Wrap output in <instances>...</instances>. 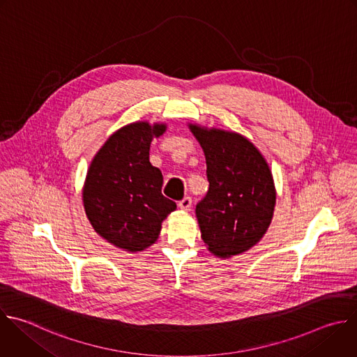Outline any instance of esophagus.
Wrapping results in <instances>:
<instances>
[{"mask_svg":"<svg viewBox=\"0 0 357 357\" xmlns=\"http://www.w3.org/2000/svg\"><path fill=\"white\" fill-rule=\"evenodd\" d=\"M179 208L183 210V211H189L190 207H192V199L190 197H183L179 203H178Z\"/></svg>","mask_w":357,"mask_h":357,"instance_id":"1","label":"esophagus"}]
</instances>
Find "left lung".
<instances>
[{"label":"left lung","mask_w":357,"mask_h":357,"mask_svg":"<svg viewBox=\"0 0 357 357\" xmlns=\"http://www.w3.org/2000/svg\"><path fill=\"white\" fill-rule=\"evenodd\" d=\"M207 165L208 192L196 206L206 248L221 259L244 254L266 234L276 188L262 153L243 135L188 125Z\"/></svg>","instance_id":"left-lung-1"}]
</instances>
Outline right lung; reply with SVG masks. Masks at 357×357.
I'll use <instances>...</instances> for the list:
<instances>
[{
    "label": "right lung",
    "mask_w": 357,
    "mask_h": 357,
    "mask_svg": "<svg viewBox=\"0 0 357 357\" xmlns=\"http://www.w3.org/2000/svg\"><path fill=\"white\" fill-rule=\"evenodd\" d=\"M165 123L135 122L116 130L86 171L82 203L93 229L116 248L142 252L160 235L176 203L161 193L162 174L150 162V144Z\"/></svg>",
    "instance_id": "1"
}]
</instances>
